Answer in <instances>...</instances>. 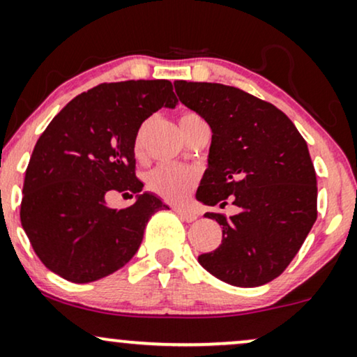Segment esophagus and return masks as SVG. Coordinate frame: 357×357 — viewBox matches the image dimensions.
I'll return each instance as SVG.
<instances>
[{
	"label": "esophagus",
	"instance_id": "obj_1",
	"mask_svg": "<svg viewBox=\"0 0 357 357\" xmlns=\"http://www.w3.org/2000/svg\"><path fill=\"white\" fill-rule=\"evenodd\" d=\"M176 211V214L179 215V218H181L183 220H186V222H194V220L197 219V214L196 212H192V211H186V209H174Z\"/></svg>",
	"mask_w": 357,
	"mask_h": 357
}]
</instances>
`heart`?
<instances>
[{
    "instance_id": "1",
    "label": "heart",
    "mask_w": 357,
    "mask_h": 357,
    "mask_svg": "<svg viewBox=\"0 0 357 357\" xmlns=\"http://www.w3.org/2000/svg\"><path fill=\"white\" fill-rule=\"evenodd\" d=\"M204 121L199 115L192 114V112H184L179 116V128L181 133L186 132L188 128H191L192 125ZM150 123L145 121L139 126L137 137H135V155L139 156L143 153V139H145L146 130ZM199 176L194 169L188 168H169V166H161V168L153 169L146 178L148 188L153 192L158 194L160 197H163L166 201L171 202H183L189 196V192L192 191V188L197 184Z\"/></svg>"
}]
</instances>
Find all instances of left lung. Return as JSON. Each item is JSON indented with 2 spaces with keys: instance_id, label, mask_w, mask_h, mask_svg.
Instances as JSON below:
<instances>
[{
  "instance_id": "8db88e82",
  "label": "left lung",
  "mask_w": 357,
  "mask_h": 357,
  "mask_svg": "<svg viewBox=\"0 0 357 357\" xmlns=\"http://www.w3.org/2000/svg\"><path fill=\"white\" fill-rule=\"evenodd\" d=\"M179 100L207 121L212 139L196 197L238 214L225 219L222 243L197 257L215 278L234 287L272 282L298 254L317 220V173L293 121L272 103L222 84L176 80Z\"/></svg>"
}]
</instances>
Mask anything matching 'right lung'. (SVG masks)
Here are the masks:
<instances>
[{"label": "right lung", "instance_id": "right-lung-1", "mask_svg": "<svg viewBox=\"0 0 357 357\" xmlns=\"http://www.w3.org/2000/svg\"><path fill=\"white\" fill-rule=\"evenodd\" d=\"M176 103L169 80L100 84L47 125L26 169L21 224L51 272L96 282L137 254L148 220L168 206L135 176V137L148 116ZM115 190L135 202L108 208L105 197Z\"/></svg>", "mask_w": 357, "mask_h": 357}]
</instances>
